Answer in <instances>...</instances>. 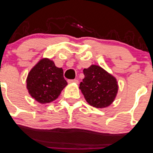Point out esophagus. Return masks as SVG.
<instances>
[{
	"instance_id": "obj_1",
	"label": "esophagus",
	"mask_w": 153,
	"mask_h": 153,
	"mask_svg": "<svg viewBox=\"0 0 153 153\" xmlns=\"http://www.w3.org/2000/svg\"><path fill=\"white\" fill-rule=\"evenodd\" d=\"M68 83H78V80L77 79H70L68 80Z\"/></svg>"
}]
</instances>
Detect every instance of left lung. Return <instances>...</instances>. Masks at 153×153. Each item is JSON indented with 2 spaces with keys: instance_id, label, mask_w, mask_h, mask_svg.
<instances>
[{
  "instance_id": "obj_1",
  "label": "left lung",
  "mask_w": 153,
  "mask_h": 153,
  "mask_svg": "<svg viewBox=\"0 0 153 153\" xmlns=\"http://www.w3.org/2000/svg\"><path fill=\"white\" fill-rule=\"evenodd\" d=\"M85 78L79 88L87 102L96 108H105L114 101L118 93L115 77L99 65H92L83 70Z\"/></svg>"
}]
</instances>
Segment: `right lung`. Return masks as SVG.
<instances>
[{
	"label": "right lung",
	"mask_w": 153,
	"mask_h": 153,
	"mask_svg": "<svg viewBox=\"0 0 153 153\" xmlns=\"http://www.w3.org/2000/svg\"><path fill=\"white\" fill-rule=\"evenodd\" d=\"M26 83L31 97L43 104L55 100L67 85L62 68H57L47 58L41 59L31 68Z\"/></svg>",
	"instance_id": "add662e5"
}]
</instances>
